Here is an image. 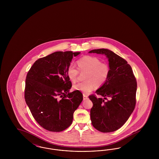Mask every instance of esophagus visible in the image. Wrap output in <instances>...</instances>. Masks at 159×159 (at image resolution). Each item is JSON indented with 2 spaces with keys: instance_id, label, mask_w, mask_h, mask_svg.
<instances>
[{
  "instance_id": "obj_1",
  "label": "esophagus",
  "mask_w": 159,
  "mask_h": 159,
  "mask_svg": "<svg viewBox=\"0 0 159 159\" xmlns=\"http://www.w3.org/2000/svg\"><path fill=\"white\" fill-rule=\"evenodd\" d=\"M83 100H84H84H86V99H88V97L87 95H86L85 94H83Z\"/></svg>"
}]
</instances>
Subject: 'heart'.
<instances>
[{
	"label": "heart",
	"mask_w": 159,
	"mask_h": 159,
	"mask_svg": "<svg viewBox=\"0 0 159 159\" xmlns=\"http://www.w3.org/2000/svg\"><path fill=\"white\" fill-rule=\"evenodd\" d=\"M78 70L80 72L86 71L83 82L73 86V89L88 94L97 86H101L107 80L110 75V67L107 64L92 56H84L77 61ZM78 70L72 64L67 68L66 73L71 82H76L79 75Z\"/></svg>",
	"instance_id": "obj_1"
}]
</instances>
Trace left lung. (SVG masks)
<instances>
[{"mask_svg":"<svg viewBox=\"0 0 159 159\" xmlns=\"http://www.w3.org/2000/svg\"><path fill=\"white\" fill-rule=\"evenodd\" d=\"M89 53L105 55L109 62L110 75L97 95L89 97L93 103L91 120L93 126L101 132H111L128 120L136 104L137 83L132 69L128 62L107 49H93ZM108 98L110 100H107ZM107 99V102H105Z\"/></svg>","mask_w":159,"mask_h":159,"instance_id":"1","label":"left lung"}]
</instances>
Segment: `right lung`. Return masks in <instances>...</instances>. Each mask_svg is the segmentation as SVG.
Returning <instances> with one entry per match:
<instances>
[{"label": "right lung", "instance_id": "right-lung-1", "mask_svg": "<svg viewBox=\"0 0 159 159\" xmlns=\"http://www.w3.org/2000/svg\"><path fill=\"white\" fill-rule=\"evenodd\" d=\"M80 52H55L35 61L25 80L24 98L36 121L51 132H61L72 123L73 113L83 100L72 86L66 71Z\"/></svg>", "mask_w": 159, "mask_h": 159}]
</instances>
